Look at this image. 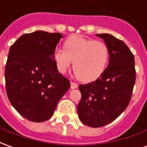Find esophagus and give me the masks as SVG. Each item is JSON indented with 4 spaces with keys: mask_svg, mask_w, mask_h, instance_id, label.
<instances>
[{
    "mask_svg": "<svg viewBox=\"0 0 147 147\" xmlns=\"http://www.w3.org/2000/svg\"><path fill=\"white\" fill-rule=\"evenodd\" d=\"M77 87H78V84H77V83H74V82H71V89H76Z\"/></svg>",
    "mask_w": 147,
    "mask_h": 147,
    "instance_id": "1",
    "label": "esophagus"
}]
</instances>
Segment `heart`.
<instances>
[{
    "label": "heart",
    "instance_id": "b5f03b06",
    "mask_svg": "<svg viewBox=\"0 0 147 147\" xmlns=\"http://www.w3.org/2000/svg\"><path fill=\"white\" fill-rule=\"evenodd\" d=\"M64 48H57L53 53L57 69L62 73L73 64L75 73L83 82L98 79L107 66L109 51L105 42L72 35L64 42Z\"/></svg>",
    "mask_w": 147,
    "mask_h": 147
}]
</instances>
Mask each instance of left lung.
<instances>
[{"label":"left lung","instance_id":"8db88e82","mask_svg":"<svg viewBox=\"0 0 147 147\" xmlns=\"http://www.w3.org/2000/svg\"><path fill=\"white\" fill-rule=\"evenodd\" d=\"M109 51V65L95 81L79 86L80 120L100 127L117 119L129 104L136 83L135 57L127 45L109 34H99Z\"/></svg>","mask_w":147,"mask_h":147}]
</instances>
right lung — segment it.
I'll list each match as a JSON object with an SVG mask.
<instances>
[{
	"instance_id": "add662e5",
	"label": "right lung",
	"mask_w": 147,
	"mask_h": 147,
	"mask_svg": "<svg viewBox=\"0 0 147 147\" xmlns=\"http://www.w3.org/2000/svg\"><path fill=\"white\" fill-rule=\"evenodd\" d=\"M63 35L37 30L11 45L5 77L8 100L21 116L33 122L51 118L70 81L57 70L53 53Z\"/></svg>"
}]
</instances>
